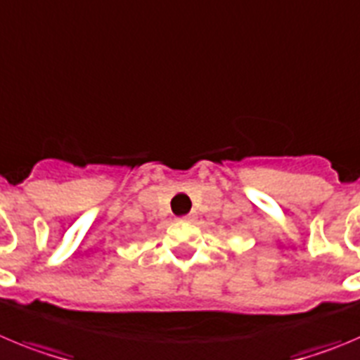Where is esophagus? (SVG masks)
Wrapping results in <instances>:
<instances>
[{"mask_svg":"<svg viewBox=\"0 0 360 360\" xmlns=\"http://www.w3.org/2000/svg\"><path fill=\"white\" fill-rule=\"evenodd\" d=\"M179 222H192L193 220V215H183V217H179Z\"/></svg>","mask_w":360,"mask_h":360,"instance_id":"34e87169","label":"esophagus"}]
</instances>
